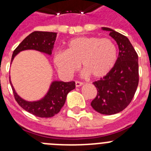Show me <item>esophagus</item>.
<instances>
[{
    "mask_svg": "<svg viewBox=\"0 0 151 151\" xmlns=\"http://www.w3.org/2000/svg\"><path fill=\"white\" fill-rule=\"evenodd\" d=\"M82 85H83V83H82V82H78V81H76V86L77 88L80 87V86H82Z\"/></svg>",
    "mask_w": 151,
    "mask_h": 151,
    "instance_id": "34e87169",
    "label": "esophagus"
}]
</instances>
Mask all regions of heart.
Here are the masks:
<instances>
[{
	"mask_svg": "<svg viewBox=\"0 0 151 151\" xmlns=\"http://www.w3.org/2000/svg\"><path fill=\"white\" fill-rule=\"evenodd\" d=\"M116 60L117 49L112 40L83 36L69 41L66 51L57 53L54 62L64 76H72L81 63L84 76L101 78L110 73Z\"/></svg>",
	"mask_w": 151,
	"mask_h": 151,
	"instance_id": "b5f03b06",
	"label": "heart"
}]
</instances>
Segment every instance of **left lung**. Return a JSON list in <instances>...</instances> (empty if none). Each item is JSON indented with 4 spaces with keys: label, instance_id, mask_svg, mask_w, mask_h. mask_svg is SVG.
Instances as JSON below:
<instances>
[{
    "label": "left lung",
    "instance_id": "8db88e82",
    "mask_svg": "<svg viewBox=\"0 0 151 151\" xmlns=\"http://www.w3.org/2000/svg\"><path fill=\"white\" fill-rule=\"evenodd\" d=\"M101 29L110 32L119 47L115 66L106 76L93 82L97 90L91 106L104 115H113L127 107L134 97L139 81L138 57L129 38L110 28Z\"/></svg>",
    "mask_w": 151,
    "mask_h": 151
}]
</instances>
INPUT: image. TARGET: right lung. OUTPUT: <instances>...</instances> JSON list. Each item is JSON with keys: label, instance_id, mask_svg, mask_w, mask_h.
Listing matches in <instances>:
<instances>
[{"label": "right lung", "instance_id": "1", "mask_svg": "<svg viewBox=\"0 0 151 151\" xmlns=\"http://www.w3.org/2000/svg\"><path fill=\"white\" fill-rule=\"evenodd\" d=\"M57 34L56 32L38 31L32 32L13 51L11 63L19 53L26 50H38L50 56L54 49ZM10 83L12 86L14 97L18 104L26 111L41 118H49L59 113L66 102L68 93L76 88L75 82H64L63 81H53L47 94L41 99L35 101H28L22 99L16 92L10 81Z\"/></svg>", "mask_w": 151, "mask_h": 151}]
</instances>
